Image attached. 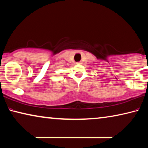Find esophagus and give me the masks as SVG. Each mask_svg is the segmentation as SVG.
<instances>
[{
	"mask_svg": "<svg viewBox=\"0 0 148 148\" xmlns=\"http://www.w3.org/2000/svg\"><path fill=\"white\" fill-rule=\"evenodd\" d=\"M77 64H82V62H77Z\"/></svg>",
	"mask_w": 148,
	"mask_h": 148,
	"instance_id": "34e87169",
	"label": "esophagus"
}]
</instances>
